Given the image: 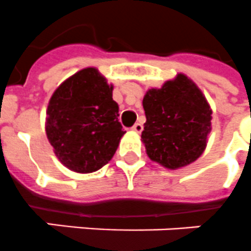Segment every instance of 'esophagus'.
Here are the masks:
<instances>
[{
	"mask_svg": "<svg viewBox=\"0 0 251 251\" xmlns=\"http://www.w3.org/2000/svg\"><path fill=\"white\" fill-rule=\"evenodd\" d=\"M131 129L136 132H140L142 130H143V125H142L140 122H136V124H134V126H132Z\"/></svg>",
	"mask_w": 251,
	"mask_h": 251,
	"instance_id": "esophagus-1",
	"label": "esophagus"
}]
</instances>
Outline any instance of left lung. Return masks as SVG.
I'll return each mask as SVG.
<instances>
[{
	"label": "left lung",
	"mask_w": 251,
	"mask_h": 251,
	"mask_svg": "<svg viewBox=\"0 0 251 251\" xmlns=\"http://www.w3.org/2000/svg\"><path fill=\"white\" fill-rule=\"evenodd\" d=\"M142 140L152 161L168 169L189 165L202 154L211 130V109L201 90L184 75L143 99Z\"/></svg>",
	"instance_id": "left-lung-1"
}]
</instances>
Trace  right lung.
<instances>
[{
	"label": "right lung",
	"instance_id": "add662e5",
	"mask_svg": "<svg viewBox=\"0 0 251 251\" xmlns=\"http://www.w3.org/2000/svg\"><path fill=\"white\" fill-rule=\"evenodd\" d=\"M112 90L97 69L85 68L66 79L49 101L46 135L59 160L73 172L103 168L126 132Z\"/></svg>",
	"mask_w": 251,
	"mask_h": 251
}]
</instances>
